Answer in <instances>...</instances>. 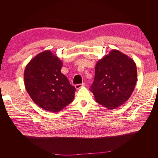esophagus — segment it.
Listing matches in <instances>:
<instances>
[{"label": "esophagus", "instance_id": "1", "mask_svg": "<svg viewBox=\"0 0 158 158\" xmlns=\"http://www.w3.org/2000/svg\"><path fill=\"white\" fill-rule=\"evenodd\" d=\"M85 85V84L84 83H82V84H76L75 85V88L77 89H80V88H82V87H83V86H84Z\"/></svg>", "mask_w": 158, "mask_h": 158}]
</instances>
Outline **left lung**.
<instances>
[{
	"instance_id": "obj_1",
	"label": "left lung",
	"mask_w": 158,
	"mask_h": 158,
	"mask_svg": "<svg viewBox=\"0 0 158 158\" xmlns=\"http://www.w3.org/2000/svg\"><path fill=\"white\" fill-rule=\"evenodd\" d=\"M136 81L135 61L113 49L95 65L94 81L90 90L99 104L108 109H114L130 98Z\"/></svg>"
}]
</instances>
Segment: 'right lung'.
Segmentation results:
<instances>
[{
    "instance_id": "1",
    "label": "right lung",
    "mask_w": 158,
    "mask_h": 158,
    "mask_svg": "<svg viewBox=\"0 0 158 158\" xmlns=\"http://www.w3.org/2000/svg\"><path fill=\"white\" fill-rule=\"evenodd\" d=\"M62 66V61L49 50L37 55L26 66L27 92L45 111H60L74 99L76 88L60 73Z\"/></svg>"
}]
</instances>
